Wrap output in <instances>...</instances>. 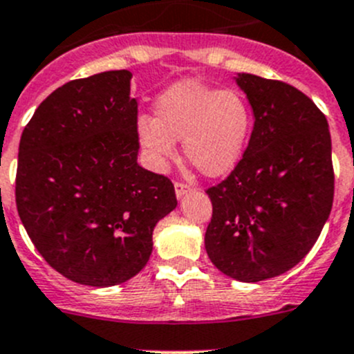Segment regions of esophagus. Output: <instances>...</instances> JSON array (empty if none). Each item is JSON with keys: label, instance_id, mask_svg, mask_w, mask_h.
<instances>
[{"label": "esophagus", "instance_id": "34e87169", "mask_svg": "<svg viewBox=\"0 0 354 354\" xmlns=\"http://www.w3.org/2000/svg\"><path fill=\"white\" fill-rule=\"evenodd\" d=\"M187 191H189V185L182 184V182H176V196L178 199H180Z\"/></svg>", "mask_w": 354, "mask_h": 354}]
</instances>
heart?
<instances>
[{
  "label": "heart",
  "instance_id": "1",
  "mask_svg": "<svg viewBox=\"0 0 354 354\" xmlns=\"http://www.w3.org/2000/svg\"><path fill=\"white\" fill-rule=\"evenodd\" d=\"M251 129L253 113L243 94L185 79L160 94L155 118H139L138 138L162 169L176 158V141H182L185 160L215 178L239 163Z\"/></svg>",
  "mask_w": 354,
  "mask_h": 354
}]
</instances>
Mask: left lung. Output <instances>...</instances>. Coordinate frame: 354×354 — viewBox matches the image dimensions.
I'll use <instances>...</instances> for the list:
<instances>
[{
  "instance_id": "1",
  "label": "left lung",
  "mask_w": 354,
  "mask_h": 354,
  "mask_svg": "<svg viewBox=\"0 0 354 354\" xmlns=\"http://www.w3.org/2000/svg\"><path fill=\"white\" fill-rule=\"evenodd\" d=\"M254 125L243 158L209 187L205 248L222 274L241 282L277 277L299 263L334 199L332 142L317 104L281 80L237 73Z\"/></svg>"
}]
</instances>
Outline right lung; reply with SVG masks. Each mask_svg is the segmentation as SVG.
<instances>
[{
	"instance_id": "obj_1",
	"label": "right lung",
	"mask_w": 354,
	"mask_h": 354,
	"mask_svg": "<svg viewBox=\"0 0 354 354\" xmlns=\"http://www.w3.org/2000/svg\"><path fill=\"white\" fill-rule=\"evenodd\" d=\"M129 70L70 80L50 94L19 146V216L41 257L77 284L110 288L145 268L153 229L176 209L174 184L138 163Z\"/></svg>"
}]
</instances>
